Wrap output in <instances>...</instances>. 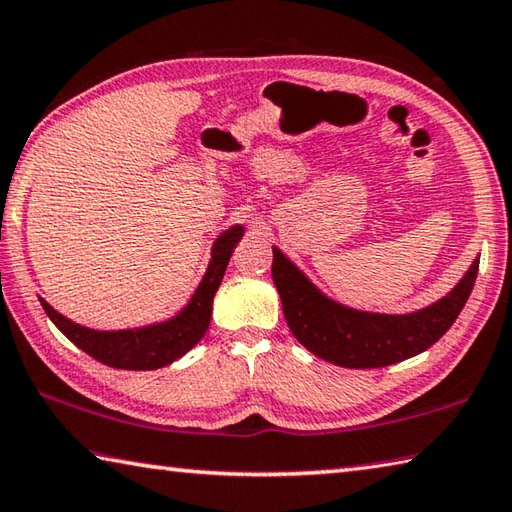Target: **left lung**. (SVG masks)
Returning <instances> with one entry per match:
<instances>
[{"instance_id": "left-lung-1", "label": "left lung", "mask_w": 512, "mask_h": 512, "mask_svg": "<svg viewBox=\"0 0 512 512\" xmlns=\"http://www.w3.org/2000/svg\"><path fill=\"white\" fill-rule=\"evenodd\" d=\"M479 273V255L441 300L412 313H374L322 293L273 246V282L293 336L315 356L347 369H376L430 349L466 306Z\"/></svg>"}]
</instances>
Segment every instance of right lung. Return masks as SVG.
Instances as JSON below:
<instances>
[{"instance_id":"right-lung-1","label":"right lung","mask_w":512,"mask_h":512,"mask_svg":"<svg viewBox=\"0 0 512 512\" xmlns=\"http://www.w3.org/2000/svg\"><path fill=\"white\" fill-rule=\"evenodd\" d=\"M244 226H230L221 232L210 248V262L203 273L197 291L192 293L188 304L172 318L145 324L134 329H114L100 331L89 329L82 324L64 318L53 306L40 297L42 309L51 322L67 336L73 345L80 347L91 358L114 369L147 371L170 365V362L185 356L197 342L206 336L212 315V300L224 280L226 266L235 246L244 237Z\"/></svg>"}]
</instances>
